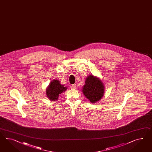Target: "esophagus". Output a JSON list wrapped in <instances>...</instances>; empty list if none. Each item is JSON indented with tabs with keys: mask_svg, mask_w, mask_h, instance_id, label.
Wrapping results in <instances>:
<instances>
[{
	"mask_svg": "<svg viewBox=\"0 0 152 152\" xmlns=\"http://www.w3.org/2000/svg\"><path fill=\"white\" fill-rule=\"evenodd\" d=\"M76 85H75V84L72 85L71 86V88H72V89H73V90L76 89Z\"/></svg>",
	"mask_w": 152,
	"mask_h": 152,
	"instance_id": "34e87169",
	"label": "esophagus"
}]
</instances>
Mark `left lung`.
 <instances>
[{"label": "left lung", "instance_id": "8db88e82", "mask_svg": "<svg viewBox=\"0 0 152 152\" xmlns=\"http://www.w3.org/2000/svg\"><path fill=\"white\" fill-rule=\"evenodd\" d=\"M104 91V85L99 78L93 75L87 77L85 84L82 88V92L91 102H96L101 99Z\"/></svg>", "mask_w": 152, "mask_h": 152}]
</instances>
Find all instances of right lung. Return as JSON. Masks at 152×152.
Returning <instances> with one entry per match:
<instances>
[{
  "label": "right lung",
  "instance_id": "add662e5",
  "mask_svg": "<svg viewBox=\"0 0 152 152\" xmlns=\"http://www.w3.org/2000/svg\"><path fill=\"white\" fill-rule=\"evenodd\" d=\"M67 90V87H64L60 81L57 80H53L47 87L46 94L49 99L56 101L58 99L59 94L65 92Z\"/></svg>",
  "mask_w": 152,
  "mask_h": 152
}]
</instances>
